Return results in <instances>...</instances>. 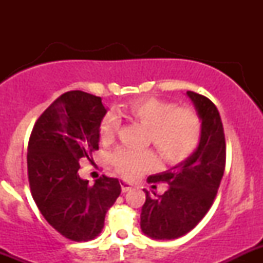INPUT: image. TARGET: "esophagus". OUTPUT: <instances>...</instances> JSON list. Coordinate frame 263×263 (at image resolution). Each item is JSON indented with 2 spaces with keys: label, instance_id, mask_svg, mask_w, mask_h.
I'll list each match as a JSON object with an SVG mask.
<instances>
[{
  "label": "esophagus",
  "instance_id": "esophagus-1",
  "mask_svg": "<svg viewBox=\"0 0 263 263\" xmlns=\"http://www.w3.org/2000/svg\"><path fill=\"white\" fill-rule=\"evenodd\" d=\"M121 188H122V192H128V191H131L132 188H134V184L129 182H127V181H124V179H122Z\"/></svg>",
  "mask_w": 263,
  "mask_h": 263
}]
</instances>
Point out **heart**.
Masks as SVG:
<instances>
[{
	"instance_id": "heart-1",
	"label": "heart",
	"mask_w": 263,
	"mask_h": 263,
	"mask_svg": "<svg viewBox=\"0 0 263 263\" xmlns=\"http://www.w3.org/2000/svg\"><path fill=\"white\" fill-rule=\"evenodd\" d=\"M121 115L140 122L148 128V142L154 145L166 164L182 163L198 147L202 136V121L196 110L179 108L176 103L159 98H139L118 108ZM119 128L118 117L109 113L100 123V140L113 141ZM151 151L118 148L112 163L121 174L134 177L155 164Z\"/></svg>"
}]
</instances>
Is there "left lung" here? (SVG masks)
I'll list each match as a JSON object with an SVG mask.
<instances>
[{
	"label": "left lung",
	"instance_id": "left-lung-1",
	"mask_svg": "<svg viewBox=\"0 0 263 263\" xmlns=\"http://www.w3.org/2000/svg\"><path fill=\"white\" fill-rule=\"evenodd\" d=\"M187 95L202 121L195 153L174 168L150 176L147 182L168 184L163 195L147 192L141 210V230L153 239H177L193 229L210 210L224 176L227 145L219 110L209 98Z\"/></svg>",
	"mask_w": 263,
	"mask_h": 263
}]
</instances>
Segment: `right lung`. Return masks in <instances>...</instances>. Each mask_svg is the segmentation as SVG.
I'll return each instance as SVG.
<instances>
[{
	"label": "right lung",
	"instance_id": "1",
	"mask_svg": "<svg viewBox=\"0 0 263 263\" xmlns=\"http://www.w3.org/2000/svg\"><path fill=\"white\" fill-rule=\"evenodd\" d=\"M105 113L100 97L67 91L39 117L29 139L31 196L49 225L75 242L91 240L102 232L105 214L121 193L117 178L103 176L90 185L79 176V161L99 148Z\"/></svg>",
	"mask_w": 263,
	"mask_h": 263
}]
</instances>
